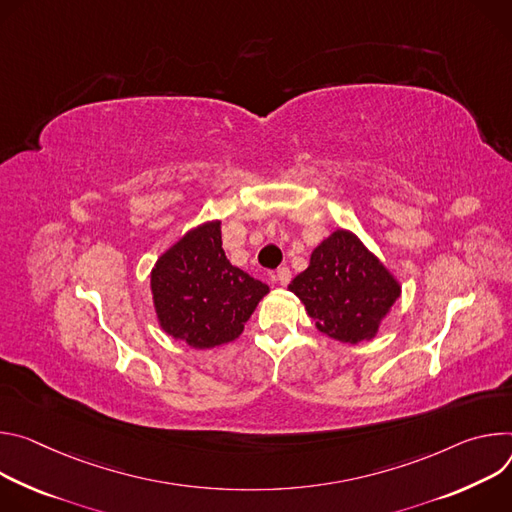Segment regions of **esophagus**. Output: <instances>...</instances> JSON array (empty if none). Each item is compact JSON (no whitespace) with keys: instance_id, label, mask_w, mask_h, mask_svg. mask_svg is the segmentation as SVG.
<instances>
[{"instance_id":"esophagus-1","label":"esophagus","mask_w":512,"mask_h":512,"mask_svg":"<svg viewBox=\"0 0 512 512\" xmlns=\"http://www.w3.org/2000/svg\"><path fill=\"white\" fill-rule=\"evenodd\" d=\"M274 280L278 282V285H282V287H287L289 282H291V270L287 268V266H282V268H278L276 270V274H274Z\"/></svg>"}]
</instances>
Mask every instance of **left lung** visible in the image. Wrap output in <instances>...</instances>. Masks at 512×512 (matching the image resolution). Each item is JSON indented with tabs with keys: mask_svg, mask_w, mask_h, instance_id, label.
Listing matches in <instances>:
<instances>
[{
	"mask_svg": "<svg viewBox=\"0 0 512 512\" xmlns=\"http://www.w3.org/2000/svg\"><path fill=\"white\" fill-rule=\"evenodd\" d=\"M289 291L323 335L356 346L376 337L401 297V282L354 232L339 227L311 252Z\"/></svg>",
	"mask_w": 512,
	"mask_h": 512,
	"instance_id": "obj_1",
	"label": "left lung"
}]
</instances>
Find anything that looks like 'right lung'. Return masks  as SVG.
<instances>
[{
    "mask_svg": "<svg viewBox=\"0 0 512 512\" xmlns=\"http://www.w3.org/2000/svg\"><path fill=\"white\" fill-rule=\"evenodd\" d=\"M158 325L195 350L230 344L244 331L268 285L225 258L221 223H199L168 246L150 272Z\"/></svg>",
    "mask_w": 512,
    "mask_h": 512,
    "instance_id": "add662e5",
    "label": "right lung"
}]
</instances>
